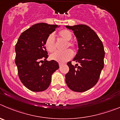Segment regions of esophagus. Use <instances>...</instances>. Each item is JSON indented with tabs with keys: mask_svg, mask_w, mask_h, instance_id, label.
Returning a JSON list of instances; mask_svg holds the SVG:
<instances>
[{
	"mask_svg": "<svg viewBox=\"0 0 120 120\" xmlns=\"http://www.w3.org/2000/svg\"><path fill=\"white\" fill-rule=\"evenodd\" d=\"M64 64V63H59V66H61L62 65H63Z\"/></svg>",
	"mask_w": 120,
	"mask_h": 120,
	"instance_id": "34e87169",
	"label": "esophagus"
}]
</instances>
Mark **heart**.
<instances>
[{
  "instance_id": "obj_1",
  "label": "heart",
  "mask_w": 120,
  "mask_h": 120,
  "mask_svg": "<svg viewBox=\"0 0 120 120\" xmlns=\"http://www.w3.org/2000/svg\"><path fill=\"white\" fill-rule=\"evenodd\" d=\"M58 36L61 39L66 41L64 49H67L69 47L76 49L77 45L74 42L71 41L70 40L72 38V34L71 31L63 29L61 30L58 33ZM45 47L46 49L49 52H54L56 49V41L54 36L52 34H50L47 37L45 42ZM73 56V52L71 49H66L64 51H57L54 53L50 55V59L54 61H58L60 63H64L68 61L71 59Z\"/></svg>"
}]
</instances>
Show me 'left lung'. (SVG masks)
<instances>
[{
  "mask_svg": "<svg viewBox=\"0 0 120 120\" xmlns=\"http://www.w3.org/2000/svg\"><path fill=\"white\" fill-rule=\"evenodd\" d=\"M76 37L78 51L73 59L79 63H67L69 71L65 75L66 83L72 91L84 92L97 84L104 67L105 51L102 42L94 31L84 24L69 26Z\"/></svg>",
  "mask_w": 120,
  "mask_h": 120,
  "instance_id": "8db88e82",
  "label": "left lung"
}]
</instances>
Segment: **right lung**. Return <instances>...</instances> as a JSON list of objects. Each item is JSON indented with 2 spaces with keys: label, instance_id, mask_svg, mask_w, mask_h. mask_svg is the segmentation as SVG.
<instances>
[{
  "label": "right lung",
  "instance_id": "1",
  "mask_svg": "<svg viewBox=\"0 0 120 120\" xmlns=\"http://www.w3.org/2000/svg\"><path fill=\"white\" fill-rule=\"evenodd\" d=\"M57 27L44 22L36 24L21 33L15 45V62L18 76L24 86L32 91L47 90L51 75L59 68L56 61H47L45 47V40Z\"/></svg>",
  "mask_w": 120,
  "mask_h": 120
}]
</instances>
